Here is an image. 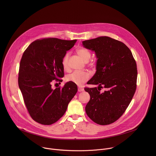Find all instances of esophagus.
<instances>
[{
  "instance_id": "34e87169",
  "label": "esophagus",
  "mask_w": 156,
  "mask_h": 156,
  "mask_svg": "<svg viewBox=\"0 0 156 156\" xmlns=\"http://www.w3.org/2000/svg\"><path fill=\"white\" fill-rule=\"evenodd\" d=\"M78 91L79 92H81V91H84V89L83 87H79L78 89Z\"/></svg>"
}]
</instances>
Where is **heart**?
Masks as SVG:
<instances>
[{"instance_id":"obj_1","label":"heart","mask_w":156,"mask_h":156,"mask_svg":"<svg viewBox=\"0 0 156 156\" xmlns=\"http://www.w3.org/2000/svg\"><path fill=\"white\" fill-rule=\"evenodd\" d=\"M76 53L83 59L85 62H87L91 58V54L88 49L81 48L76 50ZM70 54L66 52L63 57L62 60V64L65 70H67L69 68V59ZM90 78V74L87 72L75 71L73 73L68 75L66 76V80L67 81L72 82L78 85H82L86 83Z\"/></svg>"}]
</instances>
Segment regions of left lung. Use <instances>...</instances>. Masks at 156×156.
I'll use <instances>...</instances> for the list:
<instances>
[{"label":"left lung","instance_id":"8db88e82","mask_svg":"<svg viewBox=\"0 0 156 156\" xmlns=\"http://www.w3.org/2000/svg\"><path fill=\"white\" fill-rule=\"evenodd\" d=\"M83 44L94 51L98 58L96 72L87 84L99 86L84 88L90 95L85 107L86 114L97 124H111L124 114L135 93L136 61L124 43L108 36L86 40ZM103 86L107 90L101 93Z\"/></svg>","mask_w":156,"mask_h":156}]
</instances>
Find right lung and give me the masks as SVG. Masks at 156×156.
Segmentation results:
<instances>
[{
	"mask_svg": "<svg viewBox=\"0 0 156 156\" xmlns=\"http://www.w3.org/2000/svg\"><path fill=\"white\" fill-rule=\"evenodd\" d=\"M76 41L55 37L37 39L22 55L18 86L30 115L40 124L57 122L78 91L76 84L72 82L54 90L51 84L53 80L61 81L64 76L62 58Z\"/></svg>",
	"mask_w": 156,
	"mask_h": 156,
	"instance_id": "add662e5",
	"label": "right lung"
}]
</instances>
